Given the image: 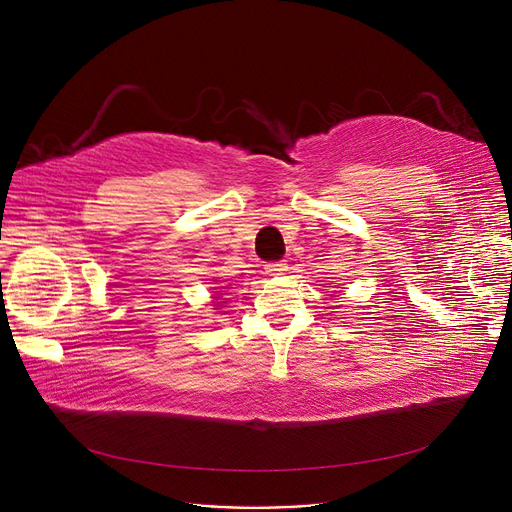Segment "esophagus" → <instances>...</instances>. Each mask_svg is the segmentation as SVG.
Instances as JSON below:
<instances>
[{"label": "esophagus", "mask_w": 512, "mask_h": 512, "mask_svg": "<svg viewBox=\"0 0 512 512\" xmlns=\"http://www.w3.org/2000/svg\"><path fill=\"white\" fill-rule=\"evenodd\" d=\"M285 269H287V265L283 261H269V263H265V273H269V275H281Z\"/></svg>", "instance_id": "1"}]
</instances>
